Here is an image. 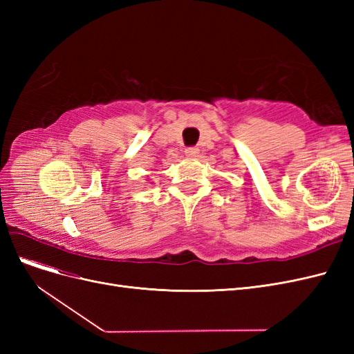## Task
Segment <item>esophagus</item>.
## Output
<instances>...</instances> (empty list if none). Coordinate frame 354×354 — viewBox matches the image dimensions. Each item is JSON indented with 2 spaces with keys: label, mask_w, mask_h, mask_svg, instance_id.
Wrapping results in <instances>:
<instances>
[{
  "label": "esophagus",
  "mask_w": 354,
  "mask_h": 354,
  "mask_svg": "<svg viewBox=\"0 0 354 354\" xmlns=\"http://www.w3.org/2000/svg\"><path fill=\"white\" fill-rule=\"evenodd\" d=\"M185 153H186L187 158H196L199 155V149L198 147H189V149H186Z\"/></svg>",
  "instance_id": "1"
}]
</instances>
